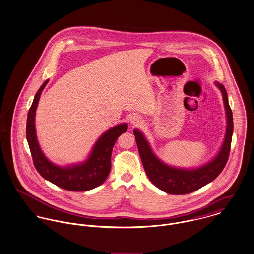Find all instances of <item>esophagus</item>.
<instances>
[{"label":"esophagus","mask_w":254,"mask_h":254,"mask_svg":"<svg viewBox=\"0 0 254 254\" xmlns=\"http://www.w3.org/2000/svg\"><path fill=\"white\" fill-rule=\"evenodd\" d=\"M141 121H142V118L139 116H132L130 118V122L132 125L134 126H138L141 124Z\"/></svg>","instance_id":"34e87169"}]
</instances>
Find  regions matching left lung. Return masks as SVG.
Here are the masks:
<instances>
[{
	"mask_svg": "<svg viewBox=\"0 0 254 254\" xmlns=\"http://www.w3.org/2000/svg\"><path fill=\"white\" fill-rule=\"evenodd\" d=\"M215 84L222 93L227 117V128L223 144L218 154L206 165L191 170L168 166L156 157L143 134L137 129L134 130L138 153L148 179L166 193L184 195L200 189L215 180L228 161L233 135V115L224 86L218 82H215Z\"/></svg>",
	"mask_w": 254,
	"mask_h": 254,
	"instance_id": "8db88e82",
	"label": "left lung"
}]
</instances>
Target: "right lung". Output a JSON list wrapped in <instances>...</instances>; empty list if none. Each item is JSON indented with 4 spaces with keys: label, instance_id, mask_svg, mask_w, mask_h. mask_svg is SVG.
<instances>
[{
    "label": "right lung",
    "instance_id": "obj_1",
    "mask_svg": "<svg viewBox=\"0 0 254 254\" xmlns=\"http://www.w3.org/2000/svg\"><path fill=\"white\" fill-rule=\"evenodd\" d=\"M48 80L40 87L29 110L26 138L34 166L46 181L69 191H87L102 185L108 178L112 163V151L117 138L128 129L127 123L116 125L105 132L96 141L88 159L81 164L59 167L49 161L43 153L36 135L35 116L42 91Z\"/></svg>",
    "mask_w": 254,
    "mask_h": 254
}]
</instances>
